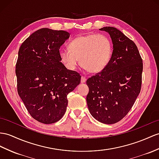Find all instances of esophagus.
Here are the masks:
<instances>
[{"label":"esophagus","mask_w":159,"mask_h":159,"mask_svg":"<svg viewBox=\"0 0 159 159\" xmlns=\"http://www.w3.org/2000/svg\"><path fill=\"white\" fill-rule=\"evenodd\" d=\"M86 82V78L84 76H82L81 77V83H85Z\"/></svg>","instance_id":"1"}]
</instances>
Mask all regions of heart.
Wrapping results in <instances>:
<instances>
[{"mask_svg":"<svg viewBox=\"0 0 159 159\" xmlns=\"http://www.w3.org/2000/svg\"><path fill=\"white\" fill-rule=\"evenodd\" d=\"M112 55V44L109 38L104 34H88L73 39L69 49L63 48L61 59L66 67L74 70L80 65L89 73L102 71L109 63Z\"/></svg>","mask_w":159,"mask_h":159,"instance_id":"heart-1","label":"heart"}]
</instances>
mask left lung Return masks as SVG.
<instances>
[{
	"label": "left lung",
	"instance_id": "left-lung-1",
	"mask_svg": "<svg viewBox=\"0 0 159 159\" xmlns=\"http://www.w3.org/2000/svg\"><path fill=\"white\" fill-rule=\"evenodd\" d=\"M100 30L109 34L113 50L109 63L86 81V101L94 119L105 124L121 120L133 107L142 86L143 63L134 42L113 27Z\"/></svg>",
	"mask_w": 159,
	"mask_h": 159
}]
</instances>
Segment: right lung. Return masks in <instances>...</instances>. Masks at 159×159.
Instances as JSON below:
<instances>
[{
	"instance_id": "obj_1",
	"label": "right lung",
	"mask_w": 159,
	"mask_h": 159,
	"mask_svg": "<svg viewBox=\"0 0 159 159\" xmlns=\"http://www.w3.org/2000/svg\"><path fill=\"white\" fill-rule=\"evenodd\" d=\"M63 30L42 28L23 42L15 67L17 92L27 110L44 124L63 117L67 94L81 82V75L61 63L59 48L69 38Z\"/></svg>"
}]
</instances>
